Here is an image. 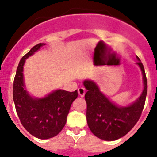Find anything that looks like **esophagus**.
I'll use <instances>...</instances> for the list:
<instances>
[{
    "instance_id": "1",
    "label": "esophagus",
    "mask_w": 157,
    "mask_h": 157,
    "mask_svg": "<svg viewBox=\"0 0 157 157\" xmlns=\"http://www.w3.org/2000/svg\"><path fill=\"white\" fill-rule=\"evenodd\" d=\"M78 92L80 97H84L86 94V89L84 87H80L78 89Z\"/></svg>"
}]
</instances>
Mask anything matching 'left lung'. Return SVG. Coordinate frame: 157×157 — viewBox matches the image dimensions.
I'll return each instance as SVG.
<instances>
[{
	"instance_id": "1",
	"label": "left lung",
	"mask_w": 157,
	"mask_h": 157,
	"mask_svg": "<svg viewBox=\"0 0 157 157\" xmlns=\"http://www.w3.org/2000/svg\"><path fill=\"white\" fill-rule=\"evenodd\" d=\"M142 73L144 88L139 98L127 106H120L112 102L100 90L92 80L86 79L83 85L87 90L86 120L91 132L105 141H115L127 134L139 120L147 94V78L141 59L137 56Z\"/></svg>"
}]
</instances>
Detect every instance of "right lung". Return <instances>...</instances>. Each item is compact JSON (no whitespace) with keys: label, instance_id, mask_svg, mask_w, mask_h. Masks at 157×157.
Masks as SVG:
<instances>
[{"label":"right lung","instance_id":"right-lung-1","mask_svg":"<svg viewBox=\"0 0 157 157\" xmlns=\"http://www.w3.org/2000/svg\"><path fill=\"white\" fill-rule=\"evenodd\" d=\"M39 43L22 57L13 83V101L22 125L35 138L48 139L57 135L66 124L72 102L78 91L56 90L44 98L32 97L26 89L23 66L26 59L45 45Z\"/></svg>","mask_w":157,"mask_h":157}]
</instances>
